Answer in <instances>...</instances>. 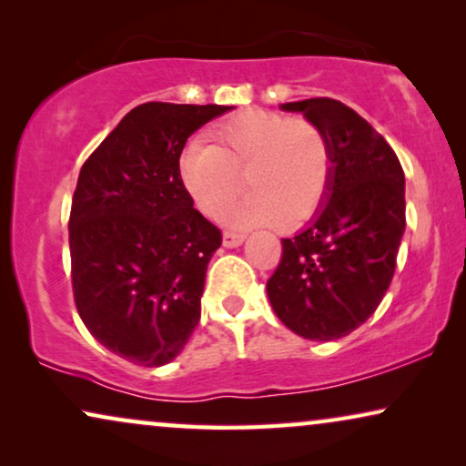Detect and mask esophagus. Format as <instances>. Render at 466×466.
Here are the masks:
<instances>
[{"mask_svg": "<svg viewBox=\"0 0 466 466\" xmlns=\"http://www.w3.org/2000/svg\"><path fill=\"white\" fill-rule=\"evenodd\" d=\"M246 235L244 233H235V231H225L222 233V244L227 248H238L241 241H244Z\"/></svg>", "mask_w": 466, "mask_h": 466, "instance_id": "esophagus-1", "label": "esophagus"}]
</instances>
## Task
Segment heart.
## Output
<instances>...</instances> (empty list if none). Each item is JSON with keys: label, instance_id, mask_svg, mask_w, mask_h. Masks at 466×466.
<instances>
[{"label": "heart", "instance_id": "1", "mask_svg": "<svg viewBox=\"0 0 466 466\" xmlns=\"http://www.w3.org/2000/svg\"><path fill=\"white\" fill-rule=\"evenodd\" d=\"M214 144L193 142L182 152L180 182L195 208L220 218L250 180L252 197L228 214L235 227L301 225L322 206L333 152L327 133L308 118L250 107L216 125Z\"/></svg>", "mask_w": 466, "mask_h": 466}]
</instances>
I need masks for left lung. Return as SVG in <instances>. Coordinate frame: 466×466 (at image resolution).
<instances>
[{
	"instance_id": "left-lung-1",
	"label": "left lung",
	"mask_w": 466,
	"mask_h": 466,
	"mask_svg": "<svg viewBox=\"0 0 466 466\" xmlns=\"http://www.w3.org/2000/svg\"><path fill=\"white\" fill-rule=\"evenodd\" d=\"M327 133L333 174L308 228L282 239L267 279L279 320L311 341L346 337L369 320L392 282L405 231V174L390 144L337 99L282 104Z\"/></svg>"
}]
</instances>
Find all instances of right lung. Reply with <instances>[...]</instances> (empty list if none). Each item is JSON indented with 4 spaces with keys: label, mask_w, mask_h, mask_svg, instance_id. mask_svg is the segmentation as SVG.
I'll return each instance as SVG.
<instances>
[{
    "label": "right lung",
    "mask_w": 466,
    "mask_h": 466,
    "mask_svg": "<svg viewBox=\"0 0 466 466\" xmlns=\"http://www.w3.org/2000/svg\"><path fill=\"white\" fill-rule=\"evenodd\" d=\"M231 106L148 101L82 165L69 214L76 309L95 339L144 367L174 360L201 318L220 228L180 182L187 139Z\"/></svg>",
    "instance_id": "1"
}]
</instances>
